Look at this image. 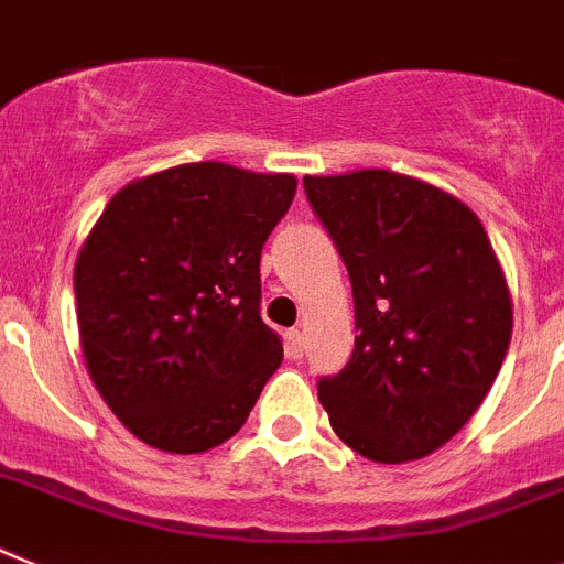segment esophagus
Segmentation results:
<instances>
[{
  "instance_id": "esophagus-1",
  "label": "esophagus",
  "mask_w": 564,
  "mask_h": 564,
  "mask_svg": "<svg viewBox=\"0 0 564 564\" xmlns=\"http://www.w3.org/2000/svg\"><path fill=\"white\" fill-rule=\"evenodd\" d=\"M304 333H301V329H290V333H286V352H290V358H304Z\"/></svg>"
}]
</instances>
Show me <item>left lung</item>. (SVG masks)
I'll return each instance as SVG.
<instances>
[{
    "mask_svg": "<svg viewBox=\"0 0 564 564\" xmlns=\"http://www.w3.org/2000/svg\"><path fill=\"white\" fill-rule=\"evenodd\" d=\"M304 188L355 301L352 358L318 381L329 424L381 465L430 456L479 410L513 333L485 226L453 194L387 169Z\"/></svg>",
    "mask_w": 564,
    "mask_h": 564,
    "instance_id": "1",
    "label": "left lung"
}]
</instances>
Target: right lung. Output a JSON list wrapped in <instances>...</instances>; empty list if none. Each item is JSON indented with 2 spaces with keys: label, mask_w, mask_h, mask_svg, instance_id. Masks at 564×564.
Returning <instances> with one entry per match:
<instances>
[{
  "label": "right lung",
  "mask_w": 564,
  "mask_h": 564,
  "mask_svg": "<svg viewBox=\"0 0 564 564\" xmlns=\"http://www.w3.org/2000/svg\"><path fill=\"white\" fill-rule=\"evenodd\" d=\"M292 174L186 163L113 194L74 267L79 344L111 413L165 453L243 427L283 361L260 318V249Z\"/></svg>",
  "instance_id": "right-lung-1"
}]
</instances>
